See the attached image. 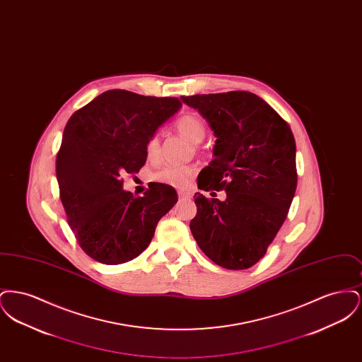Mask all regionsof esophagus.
<instances>
[{
  "label": "esophagus",
  "mask_w": 362,
  "mask_h": 362,
  "mask_svg": "<svg viewBox=\"0 0 362 362\" xmlns=\"http://www.w3.org/2000/svg\"><path fill=\"white\" fill-rule=\"evenodd\" d=\"M177 195H179V198H180V199L191 198V194H189V192H186V191H179V192H177Z\"/></svg>",
  "instance_id": "esophagus-1"
}]
</instances>
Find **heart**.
I'll return each instance as SVG.
<instances>
[{
  "mask_svg": "<svg viewBox=\"0 0 362 362\" xmlns=\"http://www.w3.org/2000/svg\"><path fill=\"white\" fill-rule=\"evenodd\" d=\"M176 129L182 136L189 139L192 144H199L205 138V124L202 119L195 114H185L176 122ZM160 141L157 136H152L145 144V153L149 160H153L158 156ZM194 173L191 167H180V165H167L163 167L155 173L156 180L167 183L175 187H186L189 185V177Z\"/></svg>",
  "mask_w": 362,
  "mask_h": 362,
  "instance_id": "obj_1",
  "label": "heart"
}]
</instances>
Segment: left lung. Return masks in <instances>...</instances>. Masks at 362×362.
<instances>
[{
	"label": "left lung",
	"instance_id": "1",
	"mask_svg": "<svg viewBox=\"0 0 362 362\" xmlns=\"http://www.w3.org/2000/svg\"><path fill=\"white\" fill-rule=\"evenodd\" d=\"M180 99L206 119L217 138L213 160L198 175V189L226 192L224 201L195 192L191 233L216 264L248 269L264 257L292 204L297 186L292 130L251 92Z\"/></svg>",
	"mask_w": 362,
	"mask_h": 362
}]
</instances>
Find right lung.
Listing matches in <instances>:
<instances>
[{
    "label": "right lung",
    "mask_w": 362,
    "mask_h": 362,
    "mask_svg": "<svg viewBox=\"0 0 362 362\" xmlns=\"http://www.w3.org/2000/svg\"><path fill=\"white\" fill-rule=\"evenodd\" d=\"M182 107L177 98L107 90L76 111L57 155V180L70 229L86 255L121 264L151 244L156 226L177 202L173 186L149 183L142 197L123 189L137 173L145 144Z\"/></svg>",
    "instance_id": "1"
}]
</instances>
